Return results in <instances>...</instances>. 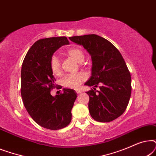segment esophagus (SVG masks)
<instances>
[{"mask_svg":"<svg viewBox=\"0 0 156 156\" xmlns=\"http://www.w3.org/2000/svg\"><path fill=\"white\" fill-rule=\"evenodd\" d=\"M76 94H80V93H82V91L80 90V89H76Z\"/></svg>","mask_w":156,"mask_h":156,"instance_id":"obj_1","label":"esophagus"}]
</instances>
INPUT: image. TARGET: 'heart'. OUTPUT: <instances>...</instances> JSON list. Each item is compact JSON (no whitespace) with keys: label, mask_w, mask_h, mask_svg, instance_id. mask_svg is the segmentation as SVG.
<instances>
[{"label":"heart","mask_w":156,"mask_h":156,"mask_svg":"<svg viewBox=\"0 0 156 156\" xmlns=\"http://www.w3.org/2000/svg\"><path fill=\"white\" fill-rule=\"evenodd\" d=\"M67 54L71 58L74 59L78 63H82L84 60L85 56L83 51L78 48H72L67 51ZM50 67L51 72L54 75L59 76L61 74V64L58 57L53 55L50 58ZM86 79V76L82 73L69 74L65 76L62 80L64 87L70 89H76Z\"/></svg>","instance_id":"1"}]
</instances>
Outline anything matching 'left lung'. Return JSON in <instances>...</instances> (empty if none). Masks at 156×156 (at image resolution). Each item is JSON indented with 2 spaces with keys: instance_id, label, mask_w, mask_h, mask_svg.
<instances>
[{
  "instance_id": "1",
  "label": "left lung",
  "mask_w": 156,
  "mask_h": 156,
  "mask_svg": "<svg viewBox=\"0 0 156 156\" xmlns=\"http://www.w3.org/2000/svg\"><path fill=\"white\" fill-rule=\"evenodd\" d=\"M69 38L91 57V76L85 85L100 89L87 92L91 117L99 122L117 119L126 109L131 94V74L122 55L108 40L94 34Z\"/></svg>"
}]
</instances>
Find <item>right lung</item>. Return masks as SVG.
<instances>
[{
    "instance_id": "1",
    "label": "right lung",
    "mask_w": 156,
    "mask_h": 156,
    "mask_svg": "<svg viewBox=\"0 0 156 156\" xmlns=\"http://www.w3.org/2000/svg\"><path fill=\"white\" fill-rule=\"evenodd\" d=\"M68 44L66 37L40 39L30 48L23 62L20 92L23 104L32 119L48 129H63L71 122L76 93L74 89H64L60 94H50L56 81L50 67V58L57 49Z\"/></svg>"
}]
</instances>
